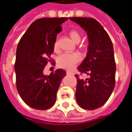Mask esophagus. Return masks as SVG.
<instances>
[{"label":"esophagus","instance_id":"34e87169","mask_svg":"<svg viewBox=\"0 0 132 132\" xmlns=\"http://www.w3.org/2000/svg\"><path fill=\"white\" fill-rule=\"evenodd\" d=\"M66 73L69 74V75H74V73L73 72H71V71H66Z\"/></svg>","mask_w":132,"mask_h":132}]
</instances>
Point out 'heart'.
Wrapping results in <instances>:
<instances>
[{"instance_id":"heart-1","label":"heart","mask_w":132,"mask_h":132,"mask_svg":"<svg viewBox=\"0 0 132 132\" xmlns=\"http://www.w3.org/2000/svg\"><path fill=\"white\" fill-rule=\"evenodd\" d=\"M69 35L71 38L73 40L74 42L79 43L80 41L81 36L78 31L76 29H73L69 32ZM54 50L56 51L59 49V43L57 40H56L53 44ZM81 55L77 52H73V53H69V52H65L60 54L57 58V65L59 67L62 68L64 69H73L76 66V64L78 63L81 60Z\"/></svg>"}]
</instances>
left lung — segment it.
<instances>
[{"label":"left lung","instance_id":"8db88e82","mask_svg":"<svg viewBox=\"0 0 132 132\" xmlns=\"http://www.w3.org/2000/svg\"><path fill=\"white\" fill-rule=\"evenodd\" d=\"M83 28L88 36V52L78 67L80 74L89 78H77L76 97L81 108L94 110L104 105L116 85V64L112 41L106 30L91 17H70Z\"/></svg>","mask_w":132,"mask_h":132}]
</instances>
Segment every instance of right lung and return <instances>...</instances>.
I'll return each mask as SVG.
<instances>
[{
	"label": "right lung",
	"instance_id": "obj_1",
	"mask_svg": "<svg viewBox=\"0 0 132 132\" xmlns=\"http://www.w3.org/2000/svg\"><path fill=\"white\" fill-rule=\"evenodd\" d=\"M68 19H36L18 43L14 63L16 89L22 100L31 108L47 110L56 101L57 89L66 72L58 69L46 76L43 70L49 62L55 63L50 57L54 52L53 44L61 31L60 25Z\"/></svg>",
	"mask_w": 132,
	"mask_h": 132
}]
</instances>
